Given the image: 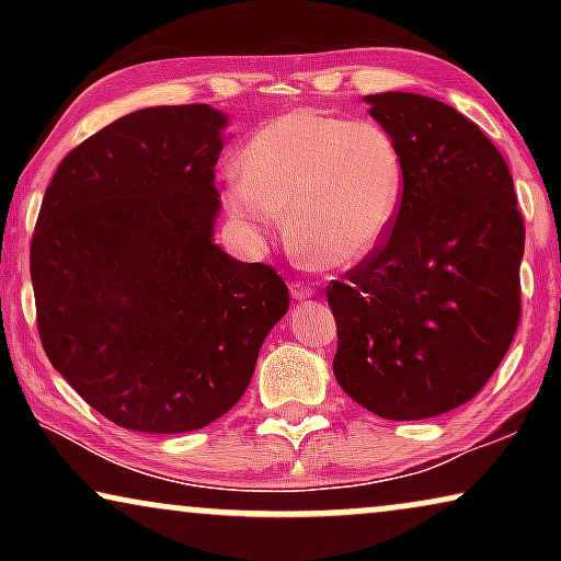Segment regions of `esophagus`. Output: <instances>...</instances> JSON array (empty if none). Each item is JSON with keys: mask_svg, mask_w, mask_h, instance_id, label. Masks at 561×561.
<instances>
[{"mask_svg": "<svg viewBox=\"0 0 561 561\" xmlns=\"http://www.w3.org/2000/svg\"><path fill=\"white\" fill-rule=\"evenodd\" d=\"M288 288H290V296H294L296 301H306V298L313 296V288L306 286V283H301V280H290Z\"/></svg>", "mask_w": 561, "mask_h": 561, "instance_id": "obj_1", "label": "esophagus"}]
</instances>
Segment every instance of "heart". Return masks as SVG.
<instances>
[{
    "instance_id": "1",
    "label": "heart",
    "mask_w": 561,
    "mask_h": 561,
    "mask_svg": "<svg viewBox=\"0 0 561 561\" xmlns=\"http://www.w3.org/2000/svg\"><path fill=\"white\" fill-rule=\"evenodd\" d=\"M227 209L255 244L278 232L306 260L350 267L393 229L403 202V156L388 129L319 110H290L265 122L240 156Z\"/></svg>"
}]
</instances>
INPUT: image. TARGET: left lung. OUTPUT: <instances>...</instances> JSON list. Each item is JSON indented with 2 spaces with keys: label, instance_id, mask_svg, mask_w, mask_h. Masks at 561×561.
<instances>
[{
  "label": "left lung",
  "instance_id": "left-lung-1",
  "mask_svg": "<svg viewBox=\"0 0 561 561\" xmlns=\"http://www.w3.org/2000/svg\"><path fill=\"white\" fill-rule=\"evenodd\" d=\"M403 156V202L380 250L327 288L334 378L390 421L447 413L480 393L520 317L524 217L482 129L432 96H365Z\"/></svg>",
  "mask_w": 561,
  "mask_h": 561
}]
</instances>
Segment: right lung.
Returning a JSON list of instances; mask_svg holds the SVG:
<instances>
[{
    "label": "right lung",
    "mask_w": 561,
    "mask_h": 561,
    "mask_svg": "<svg viewBox=\"0 0 561 561\" xmlns=\"http://www.w3.org/2000/svg\"><path fill=\"white\" fill-rule=\"evenodd\" d=\"M227 125L209 104L133 112L68 152L45 191L30 248L45 355L133 432L225 416L288 311L273 267L214 242Z\"/></svg>",
    "instance_id": "1"
}]
</instances>
